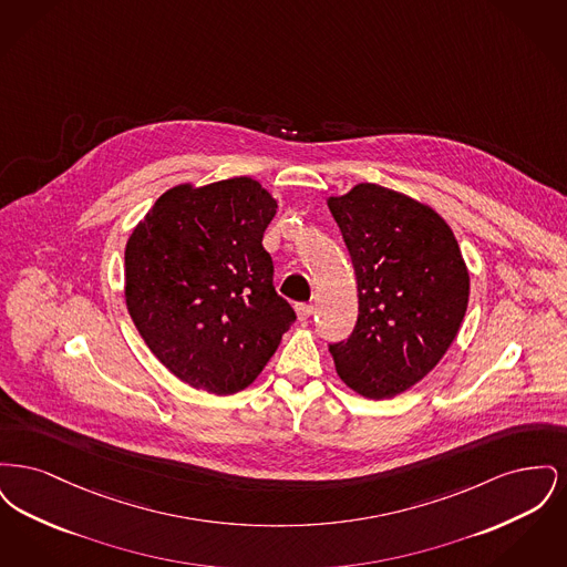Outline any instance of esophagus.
Wrapping results in <instances>:
<instances>
[{
    "mask_svg": "<svg viewBox=\"0 0 567 567\" xmlns=\"http://www.w3.org/2000/svg\"><path fill=\"white\" fill-rule=\"evenodd\" d=\"M296 312H297V319H299V321H308V319H310V317H312V312H315V308H312V306H310V303H299V306H297V308H296Z\"/></svg>",
    "mask_w": 567,
    "mask_h": 567,
    "instance_id": "34e87169",
    "label": "esophagus"
}]
</instances>
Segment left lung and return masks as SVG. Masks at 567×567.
<instances>
[{
	"mask_svg": "<svg viewBox=\"0 0 567 567\" xmlns=\"http://www.w3.org/2000/svg\"><path fill=\"white\" fill-rule=\"evenodd\" d=\"M327 206L351 252L357 323L329 352L342 382L391 400L427 377L451 349L470 301V271L451 225L432 206L359 183Z\"/></svg>",
	"mask_w": 567,
	"mask_h": 567,
	"instance_id": "left-lung-1",
	"label": "left lung"
}]
</instances>
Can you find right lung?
I'll list each match as a JSON object with an SVG mask.
<instances>
[{
  "label": "right lung",
  "mask_w": 567,
  "mask_h": 567,
  "mask_svg": "<svg viewBox=\"0 0 567 567\" xmlns=\"http://www.w3.org/2000/svg\"><path fill=\"white\" fill-rule=\"evenodd\" d=\"M278 202L236 176L165 190L125 244V303L163 365L215 395L255 382L296 321L271 285L264 231Z\"/></svg>",
  "instance_id": "obj_1"
}]
</instances>
